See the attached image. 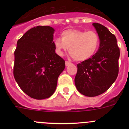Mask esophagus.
<instances>
[{
	"mask_svg": "<svg viewBox=\"0 0 129 129\" xmlns=\"http://www.w3.org/2000/svg\"><path fill=\"white\" fill-rule=\"evenodd\" d=\"M70 64H71V62H68V61H66V66H69Z\"/></svg>",
	"mask_w": 129,
	"mask_h": 129,
	"instance_id": "obj_1",
	"label": "esophagus"
}]
</instances>
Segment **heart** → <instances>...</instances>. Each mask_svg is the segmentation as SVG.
I'll return each mask as SVG.
<instances>
[{"instance_id": "obj_1", "label": "heart", "mask_w": 129, "mask_h": 129, "mask_svg": "<svg viewBox=\"0 0 129 129\" xmlns=\"http://www.w3.org/2000/svg\"><path fill=\"white\" fill-rule=\"evenodd\" d=\"M60 39L54 40L55 51L63 56L69 49L71 56L77 61H86L97 53L100 45V37L93 30L69 29L61 34Z\"/></svg>"}]
</instances>
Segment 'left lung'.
Instances as JSON below:
<instances>
[{
    "label": "left lung",
    "instance_id": "left-lung-1",
    "mask_svg": "<svg viewBox=\"0 0 129 129\" xmlns=\"http://www.w3.org/2000/svg\"><path fill=\"white\" fill-rule=\"evenodd\" d=\"M92 25L100 37L99 48L92 58L77 65L74 80L77 90L87 97H95L107 90L119 74L120 50L116 37L102 25Z\"/></svg>",
    "mask_w": 129,
    "mask_h": 129
}]
</instances>
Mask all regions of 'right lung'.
I'll list each match as a JSON object with an SVG mask.
<instances>
[{
	"instance_id": "add662e5",
	"label": "right lung",
	"mask_w": 129,
	"mask_h": 129,
	"mask_svg": "<svg viewBox=\"0 0 129 129\" xmlns=\"http://www.w3.org/2000/svg\"><path fill=\"white\" fill-rule=\"evenodd\" d=\"M54 32L49 26H37L17 42L14 78L23 92L36 99L54 94L58 76L65 69V60L55 52Z\"/></svg>"
}]
</instances>
